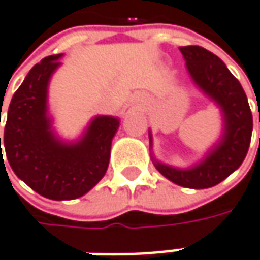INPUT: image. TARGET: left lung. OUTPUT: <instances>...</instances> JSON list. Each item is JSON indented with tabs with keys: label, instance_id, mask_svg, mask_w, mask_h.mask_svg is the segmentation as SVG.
<instances>
[{
	"label": "left lung",
	"instance_id": "obj_1",
	"mask_svg": "<svg viewBox=\"0 0 260 260\" xmlns=\"http://www.w3.org/2000/svg\"><path fill=\"white\" fill-rule=\"evenodd\" d=\"M179 51L194 84L221 107L223 134L206 157L190 169H176L156 160L154 166L181 187L210 188L228 178L244 160L252 140V112L243 86L218 55L199 45L179 47Z\"/></svg>",
	"mask_w": 260,
	"mask_h": 260
}]
</instances>
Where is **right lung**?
<instances>
[{"label": "right lung", "mask_w": 260, "mask_h": 260, "mask_svg": "<svg viewBox=\"0 0 260 260\" xmlns=\"http://www.w3.org/2000/svg\"><path fill=\"white\" fill-rule=\"evenodd\" d=\"M61 54L35 64L14 92L7 112L4 148L13 172L38 194L51 200H73L104 176L119 119L97 116L76 143H63L51 129L48 82L61 64ZM1 115V110H0ZM0 163L4 161L1 151Z\"/></svg>", "instance_id": "1"}]
</instances>
